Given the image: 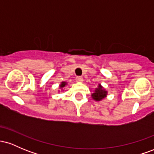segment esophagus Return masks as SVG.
Returning <instances> with one entry per match:
<instances>
[{
    "label": "esophagus",
    "instance_id": "esophagus-1",
    "mask_svg": "<svg viewBox=\"0 0 154 154\" xmlns=\"http://www.w3.org/2000/svg\"><path fill=\"white\" fill-rule=\"evenodd\" d=\"M76 81L78 82H82L83 81V78L82 77H76Z\"/></svg>",
    "mask_w": 154,
    "mask_h": 154
}]
</instances>
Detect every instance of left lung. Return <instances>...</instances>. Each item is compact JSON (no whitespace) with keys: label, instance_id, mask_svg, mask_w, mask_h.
Returning a JSON list of instances; mask_svg holds the SVG:
<instances>
[{"label":"left lung","instance_id":"obj_1","mask_svg":"<svg viewBox=\"0 0 154 154\" xmlns=\"http://www.w3.org/2000/svg\"><path fill=\"white\" fill-rule=\"evenodd\" d=\"M107 93L108 92L102 87L101 85L98 84V88H95L94 92L91 94V96L93 100H96V101H100L107 96Z\"/></svg>","mask_w":154,"mask_h":154}]
</instances>
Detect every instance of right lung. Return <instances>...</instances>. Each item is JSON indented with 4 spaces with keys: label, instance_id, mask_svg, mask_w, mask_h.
I'll return each mask as SVG.
<instances>
[{
    "label": "right lung",
    "instance_id": "obj_1",
    "mask_svg": "<svg viewBox=\"0 0 154 154\" xmlns=\"http://www.w3.org/2000/svg\"><path fill=\"white\" fill-rule=\"evenodd\" d=\"M67 85V82H61V84H60V85H59V88H61V90H62V88H64L65 85Z\"/></svg>",
    "mask_w": 154,
    "mask_h": 154
}]
</instances>
